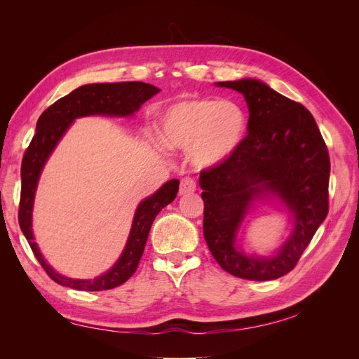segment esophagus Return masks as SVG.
Listing matches in <instances>:
<instances>
[{"label": "esophagus", "instance_id": "34e87169", "mask_svg": "<svg viewBox=\"0 0 359 359\" xmlns=\"http://www.w3.org/2000/svg\"><path fill=\"white\" fill-rule=\"evenodd\" d=\"M193 191H196V181L190 177L182 178L180 184V194H190Z\"/></svg>", "mask_w": 359, "mask_h": 359}]
</instances>
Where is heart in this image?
Instances as JSON below:
<instances>
[{"label":"heart","instance_id":"heart-1","mask_svg":"<svg viewBox=\"0 0 359 359\" xmlns=\"http://www.w3.org/2000/svg\"><path fill=\"white\" fill-rule=\"evenodd\" d=\"M160 124L169 147L191 149L194 163L214 166L231 157L241 145L247 115L235 102L194 97L169 106Z\"/></svg>","mask_w":359,"mask_h":359}]
</instances>
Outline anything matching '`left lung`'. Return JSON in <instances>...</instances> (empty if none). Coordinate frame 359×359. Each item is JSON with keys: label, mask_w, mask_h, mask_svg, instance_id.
<instances>
[{"label": "left lung", "mask_w": 359, "mask_h": 359, "mask_svg": "<svg viewBox=\"0 0 359 359\" xmlns=\"http://www.w3.org/2000/svg\"><path fill=\"white\" fill-rule=\"evenodd\" d=\"M244 95L247 136L224 161L201 172L203 236L227 273L256 281L274 280L295 268L328 215L330 156L313 115L301 103L264 82H217ZM268 194L283 201L296 219L290 240L271 258L245 257L234 236L251 203Z\"/></svg>", "instance_id": "8db88e82"}]
</instances>
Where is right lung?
Segmentation results:
<instances>
[{"mask_svg":"<svg viewBox=\"0 0 359 359\" xmlns=\"http://www.w3.org/2000/svg\"><path fill=\"white\" fill-rule=\"evenodd\" d=\"M158 91L157 86L144 82L90 83L79 86L66 97L57 100L40 115L36 135L32 136L31 144L22 158V166H20L22 186H20L18 217L20 231L24 232L32 253L55 283L85 292L107 290L126 283L135 274L139 260L142 257L151 224H153L156 215L177 198L180 181H168L153 196L139 203L124 252L106 274L94 280H73L55 273L46 264L45 257L41 256L37 244L34 243V236H32V202H34V194L43 166H45L48 157L60 142L62 135L67 132L74 118L86 115H132Z\"/></svg>","mask_w":359,"mask_h":359,"instance_id":"1","label":"right lung"}]
</instances>
